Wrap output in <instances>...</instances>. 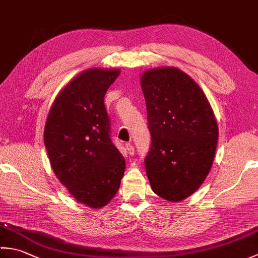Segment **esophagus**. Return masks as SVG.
<instances>
[{"mask_svg": "<svg viewBox=\"0 0 258 258\" xmlns=\"http://www.w3.org/2000/svg\"><path fill=\"white\" fill-rule=\"evenodd\" d=\"M125 147H126V151H127V153L130 155H133L134 154V152H135V149H134V146L132 145V144H130V143H127L125 145Z\"/></svg>", "mask_w": 258, "mask_h": 258, "instance_id": "34e87169", "label": "esophagus"}]
</instances>
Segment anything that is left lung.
I'll return each mask as SVG.
<instances>
[{
  "label": "left lung",
  "instance_id": "8db88e82",
  "mask_svg": "<svg viewBox=\"0 0 258 258\" xmlns=\"http://www.w3.org/2000/svg\"><path fill=\"white\" fill-rule=\"evenodd\" d=\"M141 86L152 136L147 177L162 199L183 201L212 167L218 138L213 109L201 87L176 68L146 71Z\"/></svg>",
  "mask_w": 258,
  "mask_h": 258
}]
</instances>
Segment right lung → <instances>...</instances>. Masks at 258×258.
I'll return each mask as SVG.
<instances>
[{"label": "right lung", "mask_w": 258, "mask_h": 258, "mask_svg": "<svg viewBox=\"0 0 258 258\" xmlns=\"http://www.w3.org/2000/svg\"><path fill=\"white\" fill-rule=\"evenodd\" d=\"M119 70L90 69L59 92L48 113L44 144L51 166L79 203L100 208L119 188L125 160L111 139L104 96Z\"/></svg>", "instance_id": "add662e5"}]
</instances>
